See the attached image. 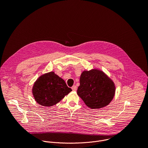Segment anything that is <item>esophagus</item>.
Returning <instances> with one entry per match:
<instances>
[{"mask_svg":"<svg viewBox=\"0 0 148 148\" xmlns=\"http://www.w3.org/2000/svg\"><path fill=\"white\" fill-rule=\"evenodd\" d=\"M71 89L73 90V91H76L77 90V87L75 86H73L72 87H71Z\"/></svg>","mask_w":148,"mask_h":148,"instance_id":"esophagus-1","label":"esophagus"}]
</instances>
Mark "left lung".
<instances>
[{"instance_id":"left-lung-1","label":"left lung","mask_w":148,"mask_h":148,"mask_svg":"<svg viewBox=\"0 0 148 148\" xmlns=\"http://www.w3.org/2000/svg\"><path fill=\"white\" fill-rule=\"evenodd\" d=\"M79 82L77 94L90 108L99 109L107 106L114 97L115 84L102 71H84Z\"/></svg>"}]
</instances>
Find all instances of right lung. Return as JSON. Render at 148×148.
<instances>
[{
  "instance_id": "1",
  "label": "right lung",
  "mask_w": 148,
  "mask_h": 148,
  "mask_svg": "<svg viewBox=\"0 0 148 148\" xmlns=\"http://www.w3.org/2000/svg\"><path fill=\"white\" fill-rule=\"evenodd\" d=\"M71 91L64 79L51 71L41 75L36 80L32 93L38 103L44 107H51Z\"/></svg>"
}]
</instances>
